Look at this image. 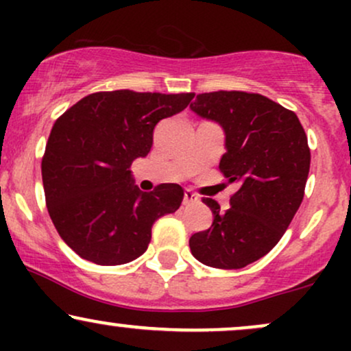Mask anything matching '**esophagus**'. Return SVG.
Instances as JSON below:
<instances>
[{"label":"esophagus","instance_id":"1","mask_svg":"<svg viewBox=\"0 0 351 351\" xmlns=\"http://www.w3.org/2000/svg\"><path fill=\"white\" fill-rule=\"evenodd\" d=\"M198 201H199V198L195 195V193L189 191V189H186V191H184V196H183V204H184V206H189V204H193V203H198Z\"/></svg>","mask_w":351,"mask_h":351}]
</instances>
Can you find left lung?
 <instances>
[{
  "mask_svg": "<svg viewBox=\"0 0 351 351\" xmlns=\"http://www.w3.org/2000/svg\"><path fill=\"white\" fill-rule=\"evenodd\" d=\"M189 108L223 127L226 153L219 170L237 186L226 213L203 198L215 219L189 237V249L209 267L243 269L279 243L304 199L307 135L292 110L261 94L209 92L196 95Z\"/></svg>",
  "mask_w": 351,
  "mask_h": 351,
  "instance_id": "1",
  "label": "left lung"
}]
</instances>
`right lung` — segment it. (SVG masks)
<instances>
[{"mask_svg": "<svg viewBox=\"0 0 351 351\" xmlns=\"http://www.w3.org/2000/svg\"><path fill=\"white\" fill-rule=\"evenodd\" d=\"M193 97L95 92L56 120L41 163L46 206L59 236L82 259L130 263L147 251L153 223L180 208V184L140 191L130 165L148 155L156 123L184 110Z\"/></svg>", "mask_w": 351, "mask_h": 351, "instance_id": "obj_1", "label": "right lung"}]
</instances>
